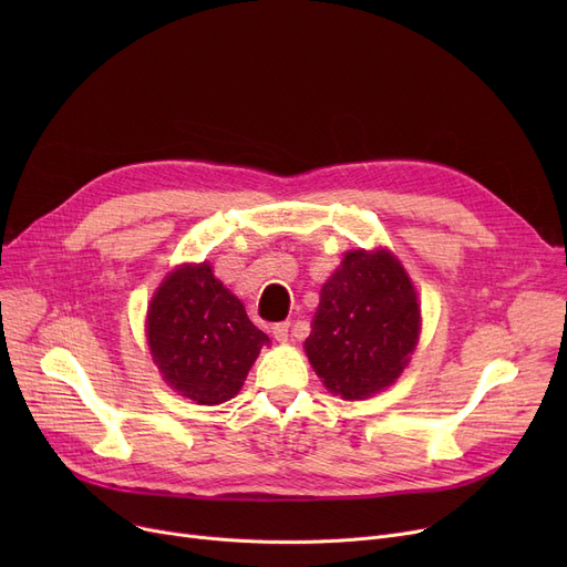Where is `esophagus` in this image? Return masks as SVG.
Wrapping results in <instances>:
<instances>
[{"instance_id": "obj_1", "label": "esophagus", "mask_w": 567, "mask_h": 567, "mask_svg": "<svg viewBox=\"0 0 567 567\" xmlns=\"http://www.w3.org/2000/svg\"><path fill=\"white\" fill-rule=\"evenodd\" d=\"M274 338H276L278 342H287V338H289V321L274 323Z\"/></svg>"}]
</instances>
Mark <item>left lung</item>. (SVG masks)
I'll return each instance as SVG.
<instances>
[{
	"instance_id": "8db88e82",
	"label": "left lung",
	"mask_w": 567,
	"mask_h": 567,
	"mask_svg": "<svg viewBox=\"0 0 567 567\" xmlns=\"http://www.w3.org/2000/svg\"><path fill=\"white\" fill-rule=\"evenodd\" d=\"M419 333L421 308L402 264L385 250H351L321 287L306 351L326 389L363 400L400 377Z\"/></svg>"
}]
</instances>
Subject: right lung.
Returning <instances> with one entry per match:
<instances>
[{
	"label": "right lung",
	"instance_id": "1",
	"mask_svg": "<svg viewBox=\"0 0 567 567\" xmlns=\"http://www.w3.org/2000/svg\"><path fill=\"white\" fill-rule=\"evenodd\" d=\"M146 338L163 379L197 404L234 398L261 344H268L208 264L167 276L148 306Z\"/></svg>",
	"mask_w": 567,
	"mask_h": 567
}]
</instances>
